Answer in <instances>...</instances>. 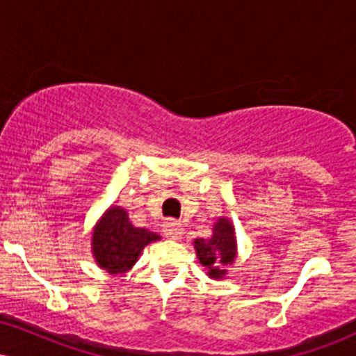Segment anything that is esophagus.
I'll return each instance as SVG.
<instances>
[{"mask_svg":"<svg viewBox=\"0 0 356 356\" xmlns=\"http://www.w3.org/2000/svg\"><path fill=\"white\" fill-rule=\"evenodd\" d=\"M162 232H164V236L167 239H172V241H177L182 238L184 234V226L179 220H174V219H167L164 222V226H162Z\"/></svg>","mask_w":356,"mask_h":356,"instance_id":"34e87169","label":"esophagus"}]
</instances>
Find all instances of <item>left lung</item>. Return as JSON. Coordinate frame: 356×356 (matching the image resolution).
<instances>
[{"label":"left lung","instance_id":"left-lung-1","mask_svg":"<svg viewBox=\"0 0 356 356\" xmlns=\"http://www.w3.org/2000/svg\"><path fill=\"white\" fill-rule=\"evenodd\" d=\"M194 249L206 275L211 280H224L227 268H231L238 257V241L232 220L220 216L212 226L211 238L194 239Z\"/></svg>","mask_w":356,"mask_h":356}]
</instances>
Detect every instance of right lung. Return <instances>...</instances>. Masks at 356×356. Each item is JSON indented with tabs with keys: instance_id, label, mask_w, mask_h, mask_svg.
I'll list each match as a JSON object with an SVG mask.
<instances>
[{
	"instance_id": "add662e5",
	"label": "right lung",
	"mask_w": 356,
	"mask_h": 356,
	"mask_svg": "<svg viewBox=\"0 0 356 356\" xmlns=\"http://www.w3.org/2000/svg\"><path fill=\"white\" fill-rule=\"evenodd\" d=\"M92 256L99 268L117 276L136 266L147 244L161 241V236L136 227L124 207L110 206L92 231Z\"/></svg>"
}]
</instances>
